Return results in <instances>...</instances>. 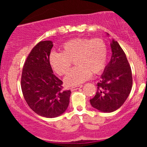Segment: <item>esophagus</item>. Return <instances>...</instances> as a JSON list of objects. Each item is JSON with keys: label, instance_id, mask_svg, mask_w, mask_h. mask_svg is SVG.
<instances>
[{"label": "esophagus", "instance_id": "1", "mask_svg": "<svg viewBox=\"0 0 147 147\" xmlns=\"http://www.w3.org/2000/svg\"><path fill=\"white\" fill-rule=\"evenodd\" d=\"M82 87H83V86H82V85L77 86H75V87L71 88V89H70V90H71L72 91H74V90H77V89H79V88H82Z\"/></svg>", "mask_w": 147, "mask_h": 147}]
</instances>
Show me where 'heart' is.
<instances>
[{
  "label": "heart",
  "mask_w": 147,
  "mask_h": 147,
  "mask_svg": "<svg viewBox=\"0 0 147 147\" xmlns=\"http://www.w3.org/2000/svg\"><path fill=\"white\" fill-rule=\"evenodd\" d=\"M108 55L107 46L101 38H75L65 42L61 52H51L49 63L55 73L62 76L68 72L71 61L75 60L77 67L64 79L67 86H74L90 79L92 73H102L107 64Z\"/></svg>",
  "instance_id": "obj_1"
}]
</instances>
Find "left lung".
<instances>
[{"label": "left lung", "mask_w": 147, "mask_h": 147, "mask_svg": "<svg viewBox=\"0 0 147 147\" xmlns=\"http://www.w3.org/2000/svg\"><path fill=\"white\" fill-rule=\"evenodd\" d=\"M111 48V61L97 83L95 97L90 100L94 109L103 113L113 112L120 108L129 97L133 84L132 72L122 48L114 39Z\"/></svg>", "instance_id": "1"}]
</instances>
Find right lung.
<instances>
[{"mask_svg": "<svg viewBox=\"0 0 147 147\" xmlns=\"http://www.w3.org/2000/svg\"><path fill=\"white\" fill-rule=\"evenodd\" d=\"M51 41H40L34 47L23 65L21 89L34 112L47 118L60 116L69 105L70 90H62L63 82L53 74L49 56Z\"/></svg>", "mask_w": 147, "mask_h": 147, "instance_id": "obj_1", "label": "right lung"}]
</instances>
